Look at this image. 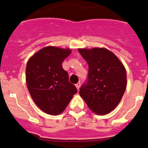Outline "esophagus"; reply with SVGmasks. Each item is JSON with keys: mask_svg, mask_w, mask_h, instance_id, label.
<instances>
[{"mask_svg": "<svg viewBox=\"0 0 148 148\" xmlns=\"http://www.w3.org/2000/svg\"><path fill=\"white\" fill-rule=\"evenodd\" d=\"M80 86H81V83L80 82H78L77 84H76V87L77 88V89H79V88H80Z\"/></svg>", "mask_w": 148, "mask_h": 148, "instance_id": "esophagus-1", "label": "esophagus"}]
</instances>
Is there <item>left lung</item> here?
Masks as SVG:
<instances>
[{"instance_id":"1","label":"left lung","mask_w":148,"mask_h":148,"mask_svg":"<svg viewBox=\"0 0 148 148\" xmlns=\"http://www.w3.org/2000/svg\"><path fill=\"white\" fill-rule=\"evenodd\" d=\"M79 52L89 65L87 79L79 95L96 114H108L117 106L127 86L123 64L110 51L103 48L79 49Z\"/></svg>"}]
</instances>
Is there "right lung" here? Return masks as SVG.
<instances>
[{
    "instance_id": "obj_1",
    "label": "right lung",
    "mask_w": 148,
    "mask_h": 148,
    "mask_svg": "<svg viewBox=\"0 0 148 148\" xmlns=\"http://www.w3.org/2000/svg\"><path fill=\"white\" fill-rule=\"evenodd\" d=\"M70 49L47 46L38 51L26 65V84L33 100L44 112L58 115L68 106L77 89L62 67Z\"/></svg>"
}]
</instances>
